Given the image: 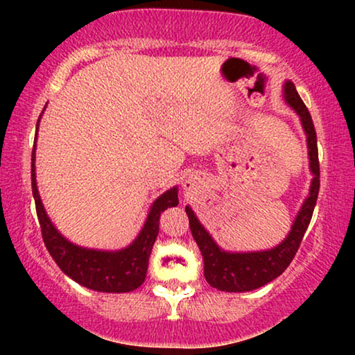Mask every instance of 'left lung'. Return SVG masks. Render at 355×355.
I'll list each match as a JSON object with an SVG mask.
<instances>
[{
	"mask_svg": "<svg viewBox=\"0 0 355 355\" xmlns=\"http://www.w3.org/2000/svg\"><path fill=\"white\" fill-rule=\"evenodd\" d=\"M284 98L300 116L304 130L307 134L310 169L313 173V181L310 186V193L307 200L304 202L297 218H295L289 236L281 242L278 247L263 252H249V254H230L221 250L215 244L210 234L203 230L198 223L197 216L193 215L191 208L186 207L189 216V226H191L192 236L196 239L198 249L203 257V273H205L207 283L213 288L226 291V293H245L254 291L261 286L268 284L270 281L283 273L293 261L295 252L299 250L302 237L307 231L312 220L315 203L318 198L320 191V162H318V147H317V132H315L312 116H310L307 106L300 100L293 82L284 84Z\"/></svg>",
	"mask_w": 355,
	"mask_h": 355,
	"instance_id": "1",
	"label": "left lung"
}]
</instances>
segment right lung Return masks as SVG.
Returning a JSON list of instances; mask_svg holds the SVG:
<instances>
[{
    "instance_id": "add662e5",
    "label": "right lung",
    "mask_w": 355,
    "mask_h": 355,
    "mask_svg": "<svg viewBox=\"0 0 355 355\" xmlns=\"http://www.w3.org/2000/svg\"><path fill=\"white\" fill-rule=\"evenodd\" d=\"M33 159L35 152H32V192L35 198L37 216L43 242L56 265L76 283L98 293H129L137 289L147 276L148 257L159 230V215L168 207H176L179 203L178 187L169 189L153 202L144 230L128 249L118 252L89 250L71 244L51 225L37 191Z\"/></svg>"
}]
</instances>
